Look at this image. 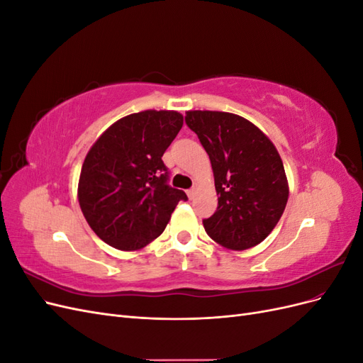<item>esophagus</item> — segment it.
<instances>
[{
    "label": "esophagus",
    "mask_w": 363,
    "mask_h": 363,
    "mask_svg": "<svg viewBox=\"0 0 363 363\" xmlns=\"http://www.w3.org/2000/svg\"><path fill=\"white\" fill-rule=\"evenodd\" d=\"M186 194H188V196H189V200H192L194 196H195V188H192V189H188L186 191Z\"/></svg>",
    "instance_id": "34e87169"
}]
</instances>
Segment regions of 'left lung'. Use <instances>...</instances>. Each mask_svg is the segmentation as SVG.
Here are the masks:
<instances>
[{
  "label": "left lung",
  "mask_w": 363,
  "mask_h": 363,
  "mask_svg": "<svg viewBox=\"0 0 363 363\" xmlns=\"http://www.w3.org/2000/svg\"><path fill=\"white\" fill-rule=\"evenodd\" d=\"M186 124L208 155L218 195L206 233L228 250L260 244L283 215L289 186L277 148L248 119L227 112L189 111Z\"/></svg>",
  "instance_id": "1"
}]
</instances>
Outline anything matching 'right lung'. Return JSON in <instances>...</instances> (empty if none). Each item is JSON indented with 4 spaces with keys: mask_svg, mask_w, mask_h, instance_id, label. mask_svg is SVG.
<instances>
[{
    "mask_svg": "<svg viewBox=\"0 0 363 363\" xmlns=\"http://www.w3.org/2000/svg\"><path fill=\"white\" fill-rule=\"evenodd\" d=\"M182 127L183 116L174 111L131 113L108 127L86 155L79 203L106 244L144 248L162 235L179 201L188 200L168 184L162 160Z\"/></svg>",
    "mask_w": 363,
    "mask_h": 363,
    "instance_id": "obj_1",
    "label": "right lung"
}]
</instances>
